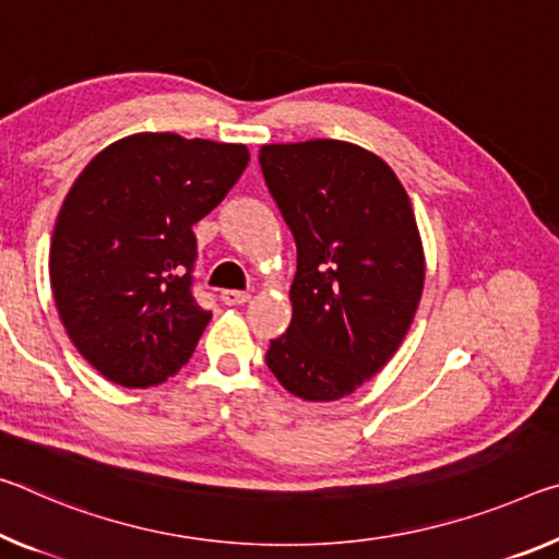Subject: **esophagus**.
I'll return each mask as SVG.
<instances>
[{"label": "esophagus", "mask_w": 559, "mask_h": 559, "mask_svg": "<svg viewBox=\"0 0 559 559\" xmlns=\"http://www.w3.org/2000/svg\"><path fill=\"white\" fill-rule=\"evenodd\" d=\"M248 298H251V296H248L246 290H236V288L221 290V300H224L226 306H241V304H246Z\"/></svg>", "instance_id": "1"}]
</instances>
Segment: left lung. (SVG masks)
I'll use <instances>...</instances> for the list:
<instances>
[{"label":"left lung","mask_w":559,"mask_h":559,"mask_svg":"<svg viewBox=\"0 0 559 559\" xmlns=\"http://www.w3.org/2000/svg\"><path fill=\"white\" fill-rule=\"evenodd\" d=\"M259 164L298 251L294 318L265 366L304 401H338L393 358L423 294V246L391 166L345 141L269 144Z\"/></svg>","instance_id":"obj_1"}]
</instances>
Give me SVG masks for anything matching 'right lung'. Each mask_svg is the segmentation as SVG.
I'll use <instances>...</instances> for the list:
<instances>
[{
  "label": "right lung",
  "instance_id": "obj_1",
  "mask_svg": "<svg viewBox=\"0 0 559 559\" xmlns=\"http://www.w3.org/2000/svg\"><path fill=\"white\" fill-rule=\"evenodd\" d=\"M243 144L134 134L88 164L59 211L49 278L69 338L123 388L164 383L211 321L193 296V224L248 166Z\"/></svg>",
  "mask_w": 559,
  "mask_h": 559
}]
</instances>
